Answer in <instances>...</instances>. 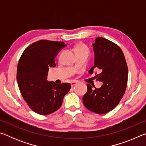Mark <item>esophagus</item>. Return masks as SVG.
Here are the masks:
<instances>
[{
	"mask_svg": "<svg viewBox=\"0 0 146 146\" xmlns=\"http://www.w3.org/2000/svg\"><path fill=\"white\" fill-rule=\"evenodd\" d=\"M76 84H77V82H75V81H73V82H71V87H73V86H75Z\"/></svg>",
	"mask_w": 146,
	"mask_h": 146,
	"instance_id": "esophagus-1",
	"label": "esophagus"
}]
</instances>
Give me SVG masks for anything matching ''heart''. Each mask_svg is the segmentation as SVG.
<instances>
[{
	"label": "heart",
	"mask_w": 146,
	"mask_h": 146,
	"mask_svg": "<svg viewBox=\"0 0 146 146\" xmlns=\"http://www.w3.org/2000/svg\"><path fill=\"white\" fill-rule=\"evenodd\" d=\"M78 51H84V52H87L89 53V49L87 47L82 44H80L78 45L77 48H76V52H78Z\"/></svg>",
	"instance_id": "b5f03b06"
}]
</instances>
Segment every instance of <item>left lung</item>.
<instances>
[{
  "label": "left lung",
  "mask_w": 146,
  "mask_h": 146,
  "mask_svg": "<svg viewBox=\"0 0 146 146\" xmlns=\"http://www.w3.org/2000/svg\"><path fill=\"white\" fill-rule=\"evenodd\" d=\"M95 51L94 69L101 73L97 80L103 82L100 88L87 84L88 91L82 98L84 105L91 111L105 114L113 110L123 97L126 90L128 69L124 55L117 44L103 37L95 39L93 44Z\"/></svg>",
  "instance_id": "8db88e82"
}]
</instances>
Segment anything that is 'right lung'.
Here are the masks:
<instances>
[{
	"instance_id": "right-lung-1",
	"label": "right lung",
	"mask_w": 146,
	"mask_h": 146,
	"mask_svg": "<svg viewBox=\"0 0 146 146\" xmlns=\"http://www.w3.org/2000/svg\"><path fill=\"white\" fill-rule=\"evenodd\" d=\"M65 46L63 42L38 40L29 45L19 60L17 80L20 91L29 107L39 115L58 110L71 88L70 83L56 84L47 80L49 68L56 66L55 58Z\"/></svg>"
}]
</instances>
